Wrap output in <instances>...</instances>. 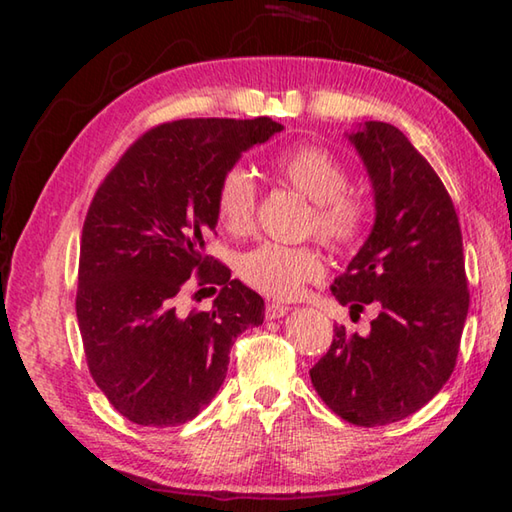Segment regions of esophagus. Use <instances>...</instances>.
<instances>
[{
	"instance_id": "1",
	"label": "esophagus",
	"mask_w": 512,
	"mask_h": 512,
	"mask_svg": "<svg viewBox=\"0 0 512 512\" xmlns=\"http://www.w3.org/2000/svg\"><path fill=\"white\" fill-rule=\"evenodd\" d=\"M287 314H289V307L287 305H280V302H268L266 309H264V316L268 320H277V318H282V316H287Z\"/></svg>"
}]
</instances>
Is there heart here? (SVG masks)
Masks as SVG:
<instances>
[{"mask_svg": "<svg viewBox=\"0 0 512 512\" xmlns=\"http://www.w3.org/2000/svg\"><path fill=\"white\" fill-rule=\"evenodd\" d=\"M271 169L284 185L309 198V232L334 250L357 244L368 225V205L350 192V171L332 151L316 144H300L277 153ZM259 187L255 173L244 164H232L216 185V216L232 235L253 228ZM241 280L268 298L293 300L305 284L325 275V259L314 246L262 244L239 262Z\"/></svg>", "mask_w": 512, "mask_h": 512, "instance_id": "1", "label": "heart"}]
</instances>
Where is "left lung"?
Returning a JSON list of instances; mask_svg holds the SVG:
<instances>
[{"label":"left lung","mask_w":512,"mask_h":512,"mask_svg":"<svg viewBox=\"0 0 512 512\" xmlns=\"http://www.w3.org/2000/svg\"><path fill=\"white\" fill-rule=\"evenodd\" d=\"M375 189V225L336 277L341 305L377 307L366 336L334 327L309 370L329 409L357 427H384L422 409L452 377L470 307L452 196L406 135L366 121L350 135Z\"/></svg>","instance_id":"obj_1"}]
</instances>
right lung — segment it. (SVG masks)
Instances as JSON below:
<instances>
[{
    "label": "right lung",
    "mask_w": 512,
    "mask_h": 512,
    "mask_svg": "<svg viewBox=\"0 0 512 512\" xmlns=\"http://www.w3.org/2000/svg\"><path fill=\"white\" fill-rule=\"evenodd\" d=\"M277 131L271 117L153 126L92 198L76 318L94 384L135 424L178 427L196 418L221 388L237 336L264 323L262 296L230 280L205 244L219 219L223 171ZM192 281L220 287L210 312L177 309Z\"/></svg>",
    "instance_id": "add662e5"
}]
</instances>
